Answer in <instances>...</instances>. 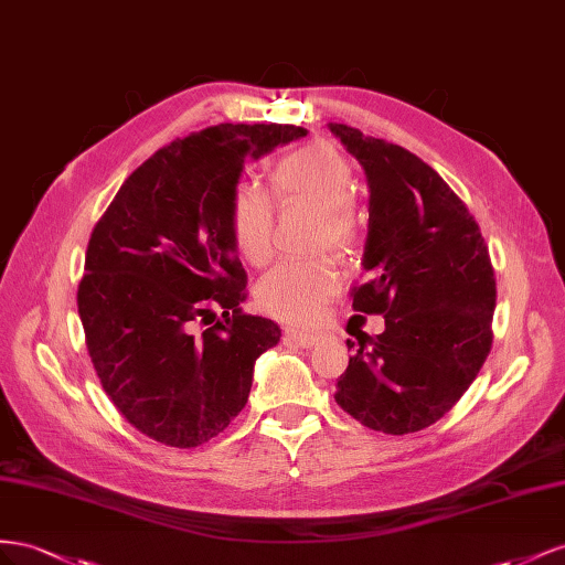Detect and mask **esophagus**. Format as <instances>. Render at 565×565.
Returning <instances> with one entry per match:
<instances>
[{
	"mask_svg": "<svg viewBox=\"0 0 565 565\" xmlns=\"http://www.w3.org/2000/svg\"><path fill=\"white\" fill-rule=\"evenodd\" d=\"M286 335L300 348H315L317 343H321L327 338V333H321V331H300V329H288Z\"/></svg>",
	"mask_w": 565,
	"mask_h": 565,
	"instance_id": "1",
	"label": "esophagus"
}]
</instances>
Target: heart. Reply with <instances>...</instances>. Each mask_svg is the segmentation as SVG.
<instances>
[{
	"label": "heart",
	"instance_id": "1",
	"mask_svg": "<svg viewBox=\"0 0 565 565\" xmlns=\"http://www.w3.org/2000/svg\"><path fill=\"white\" fill-rule=\"evenodd\" d=\"M269 191L281 205L319 207V234L345 246L358 232L354 217V170L327 141H312L286 153L269 170ZM230 234L236 253L250 265H265L274 250V207L263 191L238 184L230 199ZM338 288V274L321 260H288L255 286L260 308L284 321H310Z\"/></svg>",
	"mask_w": 565,
	"mask_h": 565
}]
</instances>
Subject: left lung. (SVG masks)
Returning a JSON list of instances; mask_svg holds the SVG:
<instances>
[{"instance_id": "8db88e82", "label": "left lung", "mask_w": 565, "mask_h": 565, "mask_svg": "<svg viewBox=\"0 0 565 565\" xmlns=\"http://www.w3.org/2000/svg\"><path fill=\"white\" fill-rule=\"evenodd\" d=\"M369 184V232L352 308L383 315L379 335L348 338L335 402L372 430L428 428L476 381L492 348L494 269L478 222L422 158L329 122Z\"/></svg>"}]
</instances>
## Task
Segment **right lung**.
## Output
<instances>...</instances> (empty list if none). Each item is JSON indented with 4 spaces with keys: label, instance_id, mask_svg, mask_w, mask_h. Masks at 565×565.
Listing matches in <instances>:
<instances>
[{
    "label": "right lung",
    "instance_id": "1",
    "mask_svg": "<svg viewBox=\"0 0 565 565\" xmlns=\"http://www.w3.org/2000/svg\"><path fill=\"white\" fill-rule=\"evenodd\" d=\"M305 135L222 122L174 139L96 222L77 288L87 350L113 405L156 443L220 435L246 407L255 360L279 343L271 319L238 308L246 271L227 215L246 158Z\"/></svg>",
    "mask_w": 565,
    "mask_h": 565
}]
</instances>
